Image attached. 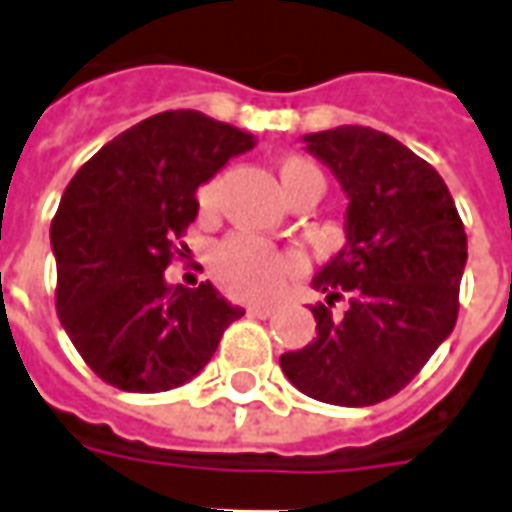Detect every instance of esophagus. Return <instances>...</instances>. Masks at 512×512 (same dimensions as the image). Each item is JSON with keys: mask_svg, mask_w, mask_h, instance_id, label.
Masks as SVG:
<instances>
[{"mask_svg": "<svg viewBox=\"0 0 512 512\" xmlns=\"http://www.w3.org/2000/svg\"><path fill=\"white\" fill-rule=\"evenodd\" d=\"M274 312H277L274 304H252V307H249V315H255V318H271Z\"/></svg>", "mask_w": 512, "mask_h": 512, "instance_id": "34e87169", "label": "esophagus"}]
</instances>
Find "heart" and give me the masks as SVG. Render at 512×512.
Instances as JSON below:
<instances>
[{"label": "heart", "mask_w": 512, "mask_h": 512, "mask_svg": "<svg viewBox=\"0 0 512 512\" xmlns=\"http://www.w3.org/2000/svg\"><path fill=\"white\" fill-rule=\"evenodd\" d=\"M312 180H323V175L310 158L299 156V153L279 158V183H282L285 197H290L293 191H299L301 186H307ZM216 191H219V180H208L197 191V202H200L202 213L213 211ZM299 271V255L277 249V246L268 244L263 238H255V235L246 233H235L230 238H224L222 244H216L211 255L213 279L233 299H271Z\"/></svg>", "instance_id": "heart-1"}]
</instances>
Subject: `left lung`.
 Wrapping results in <instances>:
<instances>
[{
	"label": "left lung",
	"instance_id": "obj_1",
	"mask_svg": "<svg viewBox=\"0 0 512 512\" xmlns=\"http://www.w3.org/2000/svg\"><path fill=\"white\" fill-rule=\"evenodd\" d=\"M348 194V244L312 279L318 337L279 356L304 395L376 406L425 367L458 321L466 233L447 183L389 134L340 126L304 136ZM349 296L343 316L334 300Z\"/></svg>",
	"mask_w": 512,
	"mask_h": 512
}]
</instances>
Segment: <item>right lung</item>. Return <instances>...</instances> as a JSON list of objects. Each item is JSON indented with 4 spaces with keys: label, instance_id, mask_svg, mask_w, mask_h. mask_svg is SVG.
Segmentation results:
<instances>
[{
    "label": "right lung",
    "instance_id": "right-lung-1",
    "mask_svg": "<svg viewBox=\"0 0 512 512\" xmlns=\"http://www.w3.org/2000/svg\"><path fill=\"white\" fill-rule=\"evenodd\" d=\"M255 147L194 109L136 123L73 175L51 219L57 315L87 367L123 392H167L211 362L244 310L164 271L197 219L200 183Z\"/></svg>",
    "mask_w": 512,
    "mask_h": 512
}]
</instances>
